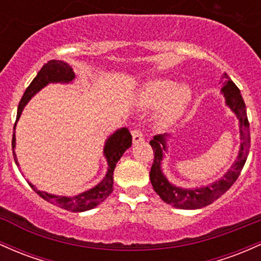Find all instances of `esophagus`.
Wrapping results in <instances>:
<instances>
[{
    "label": "esophagus",
    "instance_id": "obj_1",
    "mask_svg": "<svg viewBox=\"0 0 261 261\" xmlns=\"http://www.w3.org/2000/svg\"><path fill=\"white\" fill-rule=\"evenodd\" d=\"M143 139H144V137H143L142 132L138 130V129H134L132 130V140H133V144H138V143H142Z\"/></svg>",
    "mask_w": 261,
    "mask_h": 261
}]
</instances>
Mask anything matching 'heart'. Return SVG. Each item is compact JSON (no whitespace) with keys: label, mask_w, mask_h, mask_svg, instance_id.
<instances>
[{"label":"heart","mask_w":261,"mask_h":261,"mask_svg":"<svg viewBox=\"0 0 261 261\" xmlns=\"http://www.w3.org/2000/svg\"><path fill=\"white\" fill-rule=\"evenodd\" d=\"M192 92L187 85H177L166 79H156L143 85L139 90L137 105L142 110L159 107L155 123L159 128L175 124L191 103Z\"/></svg>","instance_id":"1"}]
</instances>
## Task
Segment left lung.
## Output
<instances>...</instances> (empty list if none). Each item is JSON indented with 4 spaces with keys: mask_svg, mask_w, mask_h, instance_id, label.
Here are the masks:
<instances>
[{
    "mask_svg": "<svg viewBox=\"0 0 261 261\" xmlns=\"http://www.w3.org/2000/svg\"><path fill=\"white\" fill-rule=\"evenodd\" d=\"M223 87L221 93L223 95L225 106L236 115L239 122V134H241V146L238 155L230 168L224 172L223 176L213 181L206 186L181 187L172 184L164 174L163 162L165 154L169 153V140L172 138L171 134H159L150 140V145L154 151V163L150 170V182L154 191L160 196L164 202L180 210H198L206 207L221 197L229 187L233 185L241 174L244 166L250 148V132L247 117L245 103L243 101L238 87L229 79L227 74L222 75Z\"/></svg>",
    "mask_w": 261,
    "mask_h": 261,
    "instance_id": "8db88e82",
    "label": "left lung"
}]
</instances>
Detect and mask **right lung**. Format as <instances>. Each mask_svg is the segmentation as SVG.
<instances>
[{
  "instance_id": "add662e5",
  "label": "right lung",
  "mask_w": 261,
  "mask_h": 261,
  "mask_svg": "<svg viewBox=\"0 0 261 261\" xmlns=\"http://www.w3.org/2000/svg\"><path fill=\"white\" fill-rule=\"evenodd\" d=\"M75 80V72L72 70V66H70L67 63H64L61 60H50L48 64H45L40 71L38 72L36 77L33 79L31 85L25 90L24 95L20 99L18 105V111H17V119L13 127V138H12V150H13V159L16 165L18 166L19 171V163L17 159V155L14 153L16 148V125L18 122L23 110L27 106V103L31 101L34 96L37 95L40 90L48 86L49 84H72ZM132 145V136L127 128H119L113 132L111 136L107 137L105 140L103 145V156L107 162V171L103 178L91 189L81 192L75 196H63V195H54L48 194L45 191L38 190L33 184L29 182V186L37 192L40 197L45 201L50 202L55 206L60 208L70 211V212H85L90 211L95 207H97L99 203H102L106 198L112 194L113 191V171L121 159L122 155L128 148Z\"/></svg>"
}]
</instances>
